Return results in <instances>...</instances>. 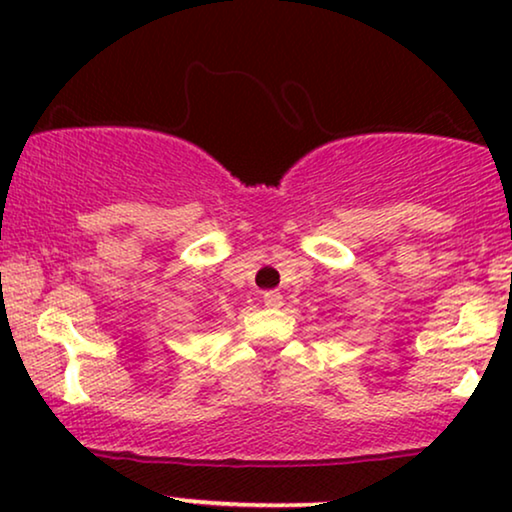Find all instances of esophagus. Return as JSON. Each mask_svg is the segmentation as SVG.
Wrapping results in <instances>:
<instances>
[{"mask_svg":"<svg viewBox=\"0 0 512 512\" xmlns=\"http://www.w3.org/2000/svg\"><path fill=\"white\" fill-rule=\"evenodd\" d=\"M263 303L272 307V310H277V307L284 305V296L279 291H265L263 293Z\"/></svg>","mask_w":512,"mask_h":512,"instance_id":"esophagus-1","label":"esophagus"}]
</instances>
